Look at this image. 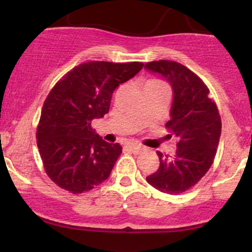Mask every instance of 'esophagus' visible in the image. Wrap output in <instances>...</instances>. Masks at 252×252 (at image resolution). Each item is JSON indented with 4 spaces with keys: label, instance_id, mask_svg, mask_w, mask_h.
I'll return each mask as SVG.
<instances>
[{
    "label": "esophagus",
    "instance_id": "1",
    "mask_svg": "<svg viewBox=\"0 0 252 252\" xmlns=\"http://www.w3.org/2000/svg\"><path fill=\"white\" fill-rule=\"evenodd\" d=\"M126 149L130 150L131 153H134V154H140V153L143 150L142 147L137 143H129L128 146H126Z\"/></svg>",
    "mask_w": 252,
    "mask_h": 252
}]
</instances>
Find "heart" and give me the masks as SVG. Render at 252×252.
<instances>
[{"instance_id":"heart-1","label":"heart","mask_w":252,"mask_h":252,"mask_svg":"<svg viewBox=\"0 0 252 252\" xmlns=\"http://www.w3.org/2000/svg\"><path fill=\"white\" fill-rule=\"evenodd\" d=\"M150 83H160V82H156V80H152V82Z\"/></svg>"}]
</instances>
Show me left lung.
Returning a JSON list of instances; mask_svg holds the SVG:
<instances>
[{
	"instance_id": "1",
	"label": "left lung",
	"mask_w": 252,
	"mask_h": 252,
	"mask_svg": "<svg viewBox=\"0 0 252 252\" xmlns=\"http://www.w3.org/2000/svg\"><path fill=\"white\" fill-rule=\"evenodd\" d=\"M144 67L160 73L172 85L173 104L166 128L178 138L174 156L156 152L160 167L147 181L161 192L179 194L198 184L212 166L221 132L220 115L206 84L186 66L158 60Z\"/></svg>"
}]
</instances>
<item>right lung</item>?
I'll use <instances>...</instances> for the list:
<instances>
[{
  "label": "right lung",
  "mask_w": 252,
  "mask_h": 252,
  "mask_svg": "<svg viewBox=\"0 0 252 252\" xmlns=\"http://www.w3.org/2000/svg\"><path fill=\"white\" fill-rule=\"evenodd\" d=\"M143 63L88 62L72 68L43 102L36 143L46 174L60 189L80 194L109 178L122 153L92 129L108 114L112 94L141 71Z\"/></svg>",
  "instance_id": "right-lung-1"
}]
</instances>
